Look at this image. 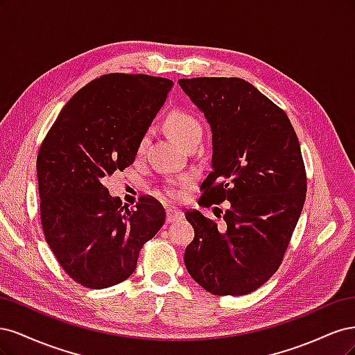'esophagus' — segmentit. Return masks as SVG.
<instances>
[{
    "label": "esophagus",
    "mask_w": 355,
    "mask_h": 355,
    "mask_svg": "<svg viewBox=\"0 0 355 355\" xmlns=\"http://www.w3.org/2000/svg\"><path fill=\"white\" fill-rule=\"evenodd\" d=\"M182 218H184V213H182V211L178 210V209H167V210H166V220H167L168 223L180 220Z\"/></svg>",
    "instance_id": "1"
}]
</instances>
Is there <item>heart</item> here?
<instances>
[{
    "instance_id": "obj_1",
    "label": "heart",
    "mask_w": 355,
    "mask_h": 355,
    "mask_svg": "<svg viewBox=\"0 0 355 355\" xmlns=\"http://www.w3.org/2000/svg\"><path fill=\"white\" fill-rule=\"evenodd\" d=\"M166 127L170 132V135L184 146L192 141H196V139H201V136H202V125H201L200 120L197 116H194L187 111L170 112L166 118ZM148 139H149L148 133H145L141 137V141H139V145H137V154L144 153V149L148 144ZM167 194L171 198H178L179 192L175 188H168Z\"/></svg>"
}]
</instances>
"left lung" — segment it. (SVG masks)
I'll list each match as a JSON object with an SVG mask.
<instances>
[{
  "mask_svg": "<svg viewBox=\"0 0 355 355\" xmlns=\"http://www.w3.org/2000/svg\"><path fill=\"white\" fill-rule=\"evenodd\" d=\"M211 127V171L200 206L230 201L223 222L185 213L196 235L189 275L218 296L254 292L280 268L306 196V171L287 114L241 78L179 80Z\"/></svg>",
  "mask_w": 355,
  "mask_h": 355,
  "instance_id": "8db88e82",
  "label": "left lung"
}]
</instances>
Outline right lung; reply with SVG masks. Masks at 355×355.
<instances>
[{
	"instance_id": "1",
	"label": "right lung",
	"mask_w": 355,
	"mask_h": 355,
	"mask_svg": "<svg viewBox=\"0 0 355 355\" xmlns=\"http://www.w3.org/2000/svg\"><path fill=\"white\" fill-rule=\"evenodd\" d=\"M171 85L145 73L102 75L72 96L40 146L42 232L63 271L84 287L127 280L166 220L158 200L141 197L128 210L105 182L133 164Z\"/></svg>"
}]
</instances>
